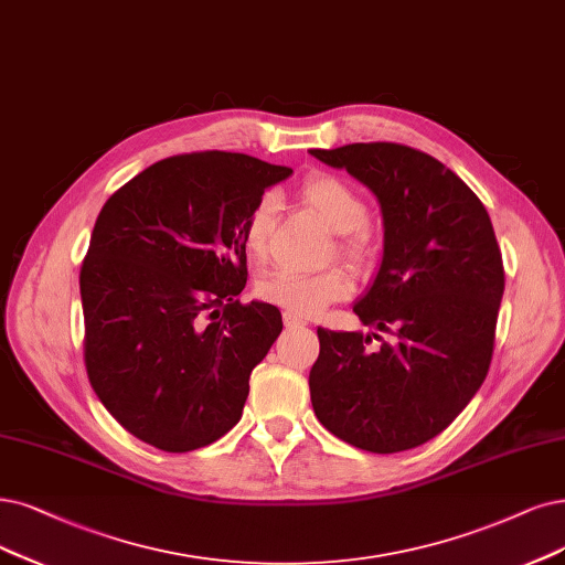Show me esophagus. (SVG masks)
I'll use <instances>...</instances> for the list:
<instances>
[{
    "label": "esophagus",
    "mask_w": 565,
    "mask_h": 565,
    "mask_svg": "<svg viewBox=\"0 0 565 565\" xmlns=\"http://www.w3.org/2000/svg\"><path fill=\"white\" fill-rule=\"evenodd\" d=\"M284 326H286L288 330H294V328L307 326V321L300 319V317H296V315H290V311H284Z\"/></svg>",
    "instance_id": "esophagus-1"
}]
</instances>
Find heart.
Masks as SVG:
<instances>
[{
	"label": "heart",
	"mask_w": 565,
	"mask_h": 565,
	"mask_svg": "<svg viewBox=\"0 0 565 565\" xmlns=\"http://www.w3.org/2000/svg\"><path fill=\"white\" fill-rule=\"evenodd\" d=\"M298 198L340 235L338 248L342 256L356 263L370 258L372 230L365 223V204L356 188L335 174H311L300 183ZM271 221H275V206L263 198L250 209L242 227V242L250 258L260 260L267 256ZM353 288H356V281L342 265L311 271V275L279 267L258 279L256 296L296 317H311L332 302L347 300Z\"/></svg>",
	"instance_id": "heart-1"
}]
</instances>
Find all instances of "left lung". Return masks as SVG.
Wrapping results in <instances>:
<instances>
[{
    "label": "left lung",
    "mask_w": 565,
    "mask_h": 565,
    "mask_svg": "<svg viewBox=\"0 0 565 565\" xmlns=\"http://www.w3.org/2000/svg\"><path fill=\"white\" fill-rule=\"evenodd\" d=\"M309 153L380 200L384 256L353 311L395 335L372 352L363 332L319 328L311 407L353 447L414 449L463 412L489 372L505 288L491 218L461 179L412 146L370 141Z\"/></svg>",
    "instance_id": "left-lung-1"
}]
</instances>
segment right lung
I'll return each mask as SVG.
<instances>
[{"mask_svg": "<svg viewBox=\"0 0 565 565\" xmlns=\"http://www.w3.org/2000/svg\"><path fill=\"white\" fill-rule=\"evenodd\" d=\"M290 167L227 151L164 158L107 200L81 265L83 361L102 405L141 443L183 454L242 419L248 377L284 328L242 305V227Z\"/></svg>", "mask_w": 565, "mask_h": 565, "instance_id": "obj_1", "label": "right lung"}]
</instances>
